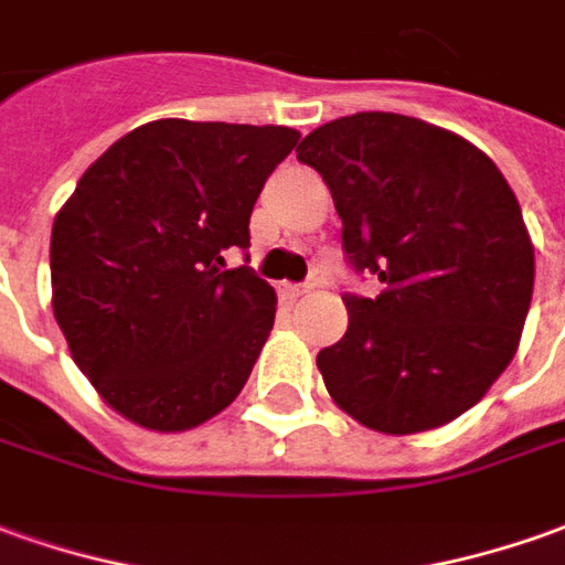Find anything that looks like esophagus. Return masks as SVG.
<instances>
[{"label":"esophagus","mask_w":565,"mask_h":565,"mask_svg":"<svg viewBox=\"0 0 565 565\" xmlns=\"http://www.w3.org/2000/svg\"><path fill=\"white\" fill-rule=\"evenodd\" d=\"M315 287H318V284L315 281H302V284H284L281 287V294L287 299H299V297H309V294H312Z\"/></svg>","instance_id":"1"}]
</instances>
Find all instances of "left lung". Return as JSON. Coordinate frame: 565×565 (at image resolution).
I'll return each mask as SVG.
<instances>
[{
    "instance_id": "left-lung-1",
    "label": "left lung",
    "mask_w": 565,
    "mask_h": 565,
    "mask_svg": "<svg viewBox=\"0 0 565 565\" xmlns=\"http://www.w3.org/2000/svg\"><path fill=\"white\" fill-rule=\"evenodd\" d=\"M297 160L331 188L349 266L380 281L343 294L347 333L318 352L333 402L390 436L473 408L520 347L535 284L508 179L467 138L383 110L318 126Z\"/></svg>"
}]
</instances>
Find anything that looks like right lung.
I'll return each mask as SVG.
<instances>
[{
  "instance_id": "right-lung-1",
  "label": "right lung",
  "mask_w": 565,
  "mask_h": 565,
  "mask_svg": "<svg viewBox=\"0 0 565 565\" xmlns=\"http://www.w3.org/2000/svg\"><path fill=\"white\" fill-rule=\"evenodd\" d=\"M287 126L153 120L114 141L52 225V309L76 367L138 427L228 408L275 324V290L225 250L297 148Z\"/></svg>"
}]
</instances>
